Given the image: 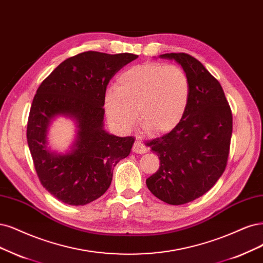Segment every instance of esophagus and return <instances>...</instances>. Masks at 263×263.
I'll return each mask as SVG.
<instances>
[{"mask_svg":"<svg viewBox=\"0 0 263 263\" xmlns=\"http://www.w3.org/2000/svg\"><path fill=\"white\" fill-rule=\"evenodd\" d=\"M133 151L136 153H146L148 152V148L144 146L141 141H135L133 146Z\"/></svg>","mask_w":263,"mask_h":263,"instance_id":"obj_1","label":"esophagus"}]
</instances>
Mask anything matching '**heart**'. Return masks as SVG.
I'll return each instance as SVG.
<instances>
[{"instance_id":"1","label":"heart","mask_w":263,"mask_h":263,"mask_svg":"<svg viewBox=\"0 0 263 263\" xmlns=\"http://www.w3.org/2000/svg\"><path fill=\"white\" fill-rule=\"evenodd\" d=\"M190 81L183 68L144 62L123 70L104 97L106 115L116 127L129 130L138 119L147 129L166 134L183 121Z\"/></svg>"}]
</instances>
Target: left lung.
<instances>
[{
  "label": "left lung",
  "instance_id": "left-lung-1",
  "mask_svg": "<svg viewBox=\"0 0 263 263\" xmlns=\"http://www.w3.org/2000/svg\"><path fill=\"white\" fill-rule=\"evenodd\" d=\"M190 81V98L175 129L146 144L160 159L147 178L150 192L168 204H184L204 195L225 171L230 155L233 115L222 86L197 59L186 53H165Z\"/></svg>",
  "mask_w": 263,
  "mask_h": 263
}]
</instances>
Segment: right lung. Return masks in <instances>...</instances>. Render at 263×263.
I'll use <instances>...</instances> for the list:
<instances>
[{
  "mask_svg": "<svg viewBox=\"0 0 263 263\" xmlns=\"http://www.w3.org/2000/svg\"><path fill=\"white\" fill-rule=\"evenodd\" d=\"M132 53L96 51L68 58L39 86L27 124V141L42 186L70 205H85L110 187L114 166L130 152L134 137H117L103 128L104 97L112 77L136 60ZM65 115L78 124L73 150L58 155L47 147L50 120Z\"/></svg>",
  "mask_w": 263,
  "mask_h": 263,
  "instance_id": "add662e5",
  "label": "right lung"
}]
</instances>
